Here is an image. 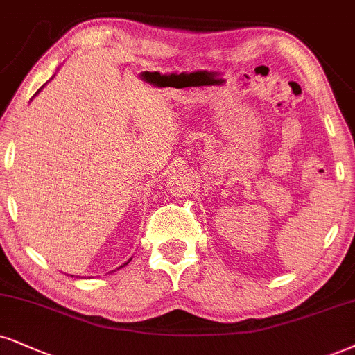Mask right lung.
I'll return each mask as SVG.
<instances>
[{"mask_svg": "<svg viewBox=\"0 0 355 355\" xmlns=\"http://www.w3.org/2000/svg\"><path fill=\"white\" fill-rule=\"evenodd\" d=\"M46 84H47V82H46ZM46 84H44V85H46ZM44 85H42V87H41V89H39V90H37V92H36V95H37V94H39V92H41V90H42V89H44ZM36 95H34V97H36ZM130 261H131V258H130V260H128V261H126V263H123V265H121V266H118V268H116V270H120V268H123V266H125V265H128V263H130Z\"/></svg>", "mask_w": 355, "mask_h": 355, "instance_id": "right-lung-1", "label": "right lung"}]
</instances>
